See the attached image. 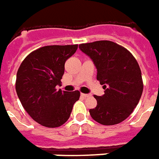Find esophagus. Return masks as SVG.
I'll return each mask as SVG.
<instances>
[{
	"mask_svg": "<svg viewBox=\"0 0 159 159\" xmlns=\"http://www.w3.org/2000/svg\"><path fill=\"white\" fill-rule=\"evenodd\" d=\"M81 95H82L83 98H88V97L91 96V94H89V93H81Z\"/></svg>",
	"mask_w": 159,
	"mask_h": 159,
	"instance_id": "obj_1",
	"label": "esophagus"
}]
</instances>
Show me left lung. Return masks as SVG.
Returning <instances> with one entry per match:
<instances>
[{"mask_svg":"<svg viewBox=\"0 0 159 159\" xmlns=\"http://www.w3.org/2000/svg\"><path fill=\"white\" fill-rule=\"evenodd\" d=\"M79 48L93 60L97 80L106 89L102 96L94 95L97 106L89 110L91 117L103 125L123 122L133 112L143 91L136 59L125 48L111 41L83 43Z\"/></svg>","mask_w":159,"mask_h":159,"instance_id":"left-lung-1","label":"left lung"}]
</instances>
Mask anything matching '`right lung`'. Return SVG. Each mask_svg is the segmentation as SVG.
<instances>
[{"label":"right lung","instance_id":"obj_1","mask_svg":"<svg viewBox=\"0 0 159 159\" xmlns=\"http://www.w3.org/2000/svg\"><path fill=\"white\" fill-rule=\"evenodd\" d=\"M77 45L45 46L30 52L19 66L16 92L23 107L42 126L57 128L69 119L80 92L57 90L65 72V63Z\"/></svg>","mask_w":159,"mask_h":159}]
</instances>
